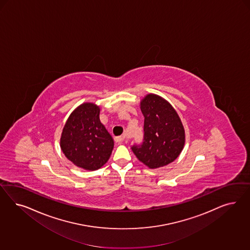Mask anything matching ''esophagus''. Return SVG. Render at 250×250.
<instances>
[{
  "mask_svg": "<svg viewBox=\"0 0 250 250\" xmlns=\"http://www.w3.org/2000/svg\"><path fill=\"white\" fill-rule=\"evenodd\" d=\"M114 141H115V143H117V144H123V143L125 142V136H117V137L114 138Z\"/></svg>",
  "mask_w": 250,
  "mask_h": 250,
  "instance_id": "34e87169",
  "label": "esophagus"
}]
</instances>
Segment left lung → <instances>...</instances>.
I'll use <instances>...</instances> for the list:
<instances>
[{
	"instance_id": "left-lung-1",
	"label": "left lung",
	"mask_w": 250,
	"mask_h": 250,
	"mask_svg": "<svg viewBox=\"0 0 250 250\" xmlns=\"http://www.w3.org/2000/svg\"><path fill=\"white\" fill-rule=\"evenodd\" d=\"M140 105L145 117L143 142L131 148L150 168L167 165L178 158L185 143L182 121L173 107L156 94L146 95Z\"/></svg>"
}]
</instances>
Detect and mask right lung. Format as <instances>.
<instances>
[{
  "label": "right lung",
  "instance_id": "right-lung-1",
  "mask_svg": "<svg viewBox=\"0 0 250 250\" xmlns=\"http://www.w3.org/2000/svg\"><path fill=\"white\" fill-rule=\"evenodd\" d=\"M100 108L83 104L70 114L61 135V149L76 166L95 170L104 166L114 148V140L99 118Z\"/></svg>",
  "mask_w": 250,
  "mask_h": 250
}]
</instances>
